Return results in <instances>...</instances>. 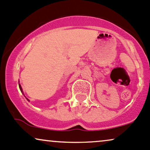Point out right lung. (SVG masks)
I'll list each match as a JSON object with an SVG mask.
<instances>
[{"label": "right lung", "mask_w": 150, "mask_h": 150, "mask_svg": "<svg viewBox=\"0 0 150 150\" xmlns=\"http://www.w3.org/2000/svg\"><path fill=\"white\" fill-rule=\"evenodd\" d=\"M19 89H20L21 92H22V94H23V95H24V93H23V91H22V86H21V85H20V84H19ZM26 100H28V101H29V99H28V98H26Z\"/></svg>", "instance_id": "add662e5"}]
</instances>
